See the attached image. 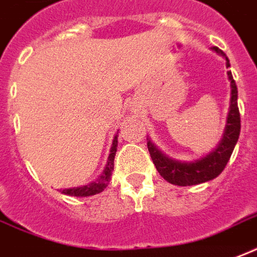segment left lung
<instances>
[{
  "instance_id": "obj_1",
  "label": "left lung",
  "mask_w": 257,
  "mask_h": 257,
  "mask_svg": "<svg viewBox=\"0 0 257 257\" xmlns=\"http://www.w3.org/2000/svg\"><path fill=\"white\" fill-rule=\"evenodd\" d=\"M211 50L226 59V67H230L228 56L218 48L211 47ZM228 78L230 81V105H229L228 118L225 126L224 136L221 139L220 144L214 151L203 156L201 159L194 162H179L171 159L158 150V147L147 139V147L150 151L151 159L156 166V170L164 179L175 186H193L199 185L203 182L211 181L224 171L225 166L228 164L230 155H232L234 146L240 136V111L237 106V86L233 79L232 72L228 71Z\"/></svg>"
}]
</instances>
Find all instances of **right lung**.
<instances>
[{
  "mask_svg": "<svg viewBox=\"0 0 257 257\" xmlns=\"http://www.w3.org/2000/svg\"><path fill=\"white\" fill-rule=\"evenodd\" d=\"M117 136L115 135L114 139H113V144H111L110 154H109V158H107L106 167L103 170L102 175L99 176L98 179H95L91 183H87L85 186H79V187H71V189H64L62 190V193L66 194V195H71V197H90V195H95L98 193H102L103 189H106L107 183L110 181L111 171H113V167H114V156L115 152H117Z\"/></svg>",
  "mask_w": 257,
  "mask_h": 257,
  "instance_id": "add662e5",
  "label": "right lung"
}]
</instances>
